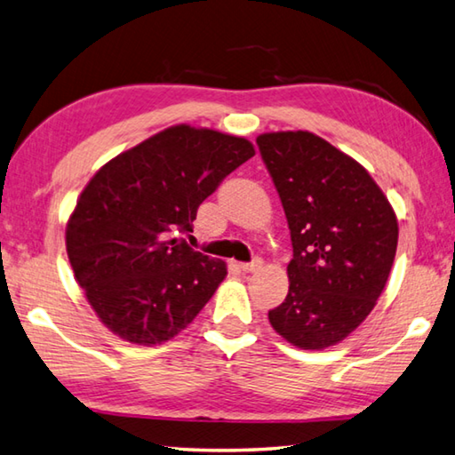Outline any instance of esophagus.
I'll list each match as a JSON object with an SVG mask.
<instances>
[{"label": "esophagus", "mask_w": 455, "mask_h": 455, "mask_svg": "<svg viewBox=\"0 0 455 455\" xmlns=\"http://www.w3.org/2000/svg\"><path fill=\"white\" fill-rule=\"evenodd\" d=\"M262 267V260L260 259H254L252 262H238V268L243 272H254Z\"/></svg>", "instance_id": "obj_1"}]
</instances>
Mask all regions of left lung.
<instances>
[{
	"mask_svg": "<svg viewBox=\"0 0 455 455\" xmlns=\"http://www.w3.org/2000/svg\"><path fill=\"white\" fill-rule=\"evenodd\" d=\"M292 238L288 294L272 328L300 350L342 342L374 310L390 276L398 219L350 155L310 131L256 137Z\"/></svg>",
	"mask_w": 455,
	"mask_h": 455,
	"instance_id": "obj_1",
	"label": "left lung"
}]
</instances>
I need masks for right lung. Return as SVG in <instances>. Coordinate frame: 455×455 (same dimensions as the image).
Returning <instances> with one entry per match:
<instances>
[{
    "label": "right lung",
    "instance_id": "right-lung-1",
    "mask_svg": "<svg viewBox=\"0 0 455 455\" xmlns=\"http://www.w3.org/2000/svg\"><path fill=\"white\" fill-rule=\"evenodd\" d=\"M244 137L172 125L105 163L79 195L65 249L97 318L121 340L156 346L196 318L227 278V262L172 238L249 161Z\"/></svg>",
    "mask_w": 455,
    "mask_h": 455
}]
</instances>
